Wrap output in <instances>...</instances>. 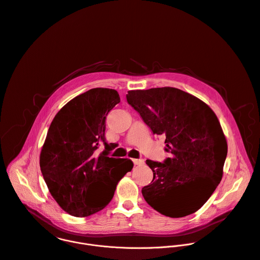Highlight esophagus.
Returning <instances> with one entry per match:
<instances>
[{"instance_id": "1", "label": "esophagus", "mask_w": 260, "mask_h": 260, "mask_svg": "<svg viewBox=\"0 0 260 260\" xmlns=\"http://www.w3.org/2000/svg\"><path fill=\"white\" fill-rule=\"evenodd\" d=\"M133 162L135 165H138V166L144 165V163H145V161L143 159H133Z\"/></svg>"}]
</instances>
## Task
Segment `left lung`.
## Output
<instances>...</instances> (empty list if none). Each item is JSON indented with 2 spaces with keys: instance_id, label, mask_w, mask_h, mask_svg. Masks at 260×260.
<instances>
[{
  "instance_id": "8db88e82",
  "label": "left lung",
  "mask_w": 260,
  "mask_h": 260,
  "mask_svg": "<svg viewBox=\"0 0 260 260\" xmlns=\"http://www.w3.org/2000/svg\"><path fill=\"white\" fill-rule=\"evenodd\" d=\"M126 100L154 135L166 137L170 155L164 163L146 161L153 180L143 187L144 199L166 217L196 213L222 180L228 153L216 113L198 97L173 87L131 90Z\"/></svg>"
}]
</instances>
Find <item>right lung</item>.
I'll list each match as a JSON object with an SVG mask.
<instances>
[{
    "instance_id": "1",
    "label": "right lung",
    "mask_w": 260,
    "mask_h": 260,
    "mask_svg": "<svg viewBox=\"0 0 260 260\" xmlns=\"http://www.w3.org/2000/svg\"><path fill=\"white\" fill-rule=\"evenodd\" d=\"M119 102L116 90L94 88L69 101L50 123L40 170L51 197L71 216L84 218L103 210L134 167L129 159L108 157L112 149L105 142V119ZM101 144L106 150L98 155Z\"/></svg>"
}]
</instances>
